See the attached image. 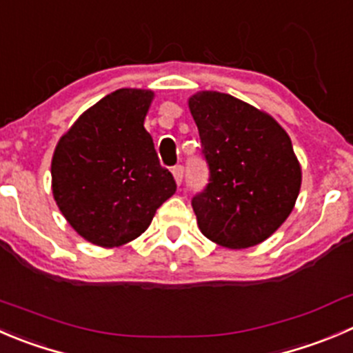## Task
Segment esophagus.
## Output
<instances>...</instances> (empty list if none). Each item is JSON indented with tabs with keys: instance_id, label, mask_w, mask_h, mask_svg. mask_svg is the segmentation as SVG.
<instances>
[{
	"instance_id": "1",
	"label": "esophagus",
	"mask_w": 353,
	"mask_h": 353,
	"mask_svg": "<svg viewBox=\"0 0 353 353\" xmlns=\"http://www.w3.org/2000/svg\"><path fill=\"white\" fill-rule=\"evenodd\" d=\"M172 176L176 179L177 184L183 183V177H184V167L183 165H176L172 167Z\"/></svg>"
}]
</instances>
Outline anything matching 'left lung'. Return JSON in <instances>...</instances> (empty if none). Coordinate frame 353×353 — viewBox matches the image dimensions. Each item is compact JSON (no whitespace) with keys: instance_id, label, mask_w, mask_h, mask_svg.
Segmentation results:
<instances>
[{"instance_id":"1","label":"left lung","mask_w":353,"mask_h":353,"mask_svg":"<svg viewBox=\"0 0 353 353\" xmlns=\"http://www.w3.org/2000/svg\"><path fill=\"white\" fill-rule=\"evenodd\" d=\"M210 177L191 200L198 228L231 250L268 239L292 214L302 169L285 129L269 114L217 91L188 101Z\"/></svg>"}]
</instances>
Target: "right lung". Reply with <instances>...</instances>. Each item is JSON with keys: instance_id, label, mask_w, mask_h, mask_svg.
Masks as SVG:
<instances>
[{"instance_id": "add662e5", "label": "right lung", "mask_w": 353, "mask_h": 353, "mask_svg": "<svg viewBox=\"0 0 353 353\" xmlns=\"http://www.w3.org/2000/svg\"><path fill=\"white\" fill-rule=\"evenodd\" d=\"M152 100L150 90L114 91L88 108L54 148V201L93 245L114 248L136 239L176 193V181L160 165L145 129Z\"/></svg>"}]
</instances>
